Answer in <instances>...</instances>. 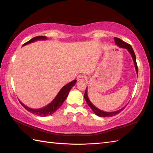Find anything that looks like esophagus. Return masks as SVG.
Wrapping results in <instances>:
<instances>
[{
  "mask_svg": "<svg viewBox=\"0 0 153 153\" xmlns=\"http://www.w3.org/2000/svg\"><path fill=\"white\" fill-rule=\"evenodd\" d=\"M77 79L78 81H82V80L84 79V75L83 74H79L78 76L77 77Z\"/></svg>",
  "mask_w": 153,
  "mask_h": 153,
  "instance_id": "obj_1",
  "label": "esophagus"
}]
</instances>
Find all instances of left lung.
<instances>
[{
    "instance_id": "left-lung-1",
    "label": "left lung",
    "mask_w": 153,
    "mask_h": 153,
    "mask_svg": "<svg viewBox=\"0 0 153 153\" xmlns=\"http://www.w3.org/2000/svg\"><path fill=\"white\" fill-rule=\"evenodd\" d=\"M115 43L117 44L118 46H120V47L128 49V51L129 52V53L131 54V56H132V59H133L134 62V65H135L136 70L137 74H138V66H137V63H136V55H135V53H134L132 47H131V46L130 45H129V44L125 42L124 41L121 40V39H120V38H118L115 37ZM84 97L85 100H86V101L87 102V104L89 105V107L91 108V109L93 111H94V113L96 114V115L99 116V117H113V116H115L116 115H117L118 113H120L121 111L123 110V108H121V109L119 110V111H114V112H104V111L99 110L97 107H95L92 104L91 102H90L89 100L88 97V95H87V88L86 89V91H85Z\"/></svg>"
}]
</instances>
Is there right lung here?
Instances as JSON below:
<instances>
[{
  "label": "right lung",
  "instance_id": "add662e5",
  "mask_svg": "<svg viewBox=\"0 0 153 153\" xmlns=\"http://www.w3.org/2000/svg\"><path fill=\"white\" fill-rule=\"evenodd\" d=\"M46 36H36V37L33 38L32 39H31L30 40L28 41V42H25L23 45H27V44H30L31 42H34V41H36V40H46ZM76 82H77L76 79H74L72 82H69L67 84H66L65 86H64L63 88H62V89L60 90V91H59L58 94L56 95V97H55V99H54L53 101L50 103V104L48 105L47 106H46V107L44 108L33 109V108H28L27 107H26V106L23 104L22 102H20V103L22 104L23 107L25 108V109L27 110L29 112L34 114V115L41 116V117L48 116V115H51V114H53V113H55V111L57 110L62 105H63V103L65 101V100L66 99L67 96H68L69 92V91H70V90L71 89V88L74 86L75 84L76 83Z\"/></svg>",
  "mask_w": 153,
  "mask_h": 153
}]
</instances>
